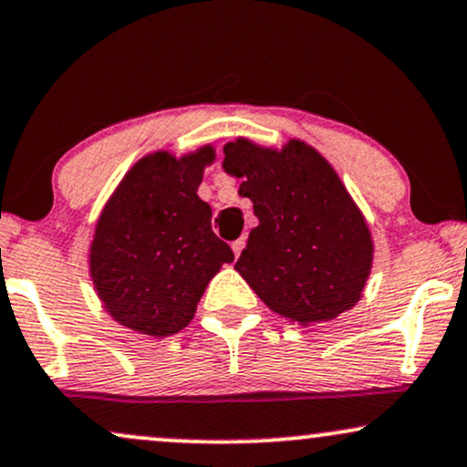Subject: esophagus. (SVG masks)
<instances>
[{"label":"esophagus","mask_w":467,"mask_h":467,"mask_svg":"<svg viewBox=\"0 0 467 467\" xmlns=\"http://www.w3.org/2000/svg\"><path fill=\"white\" fill-rule=\"evenodd\" d=\"M230 245H233V252H234V256H239L241 252H244V248H245V237H239V239H234L233 244H230Z\"/></svg>","instance_id":"obj_1"}]
</instances>
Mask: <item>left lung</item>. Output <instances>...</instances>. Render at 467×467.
<instances>
[{
  "mask_svg": "<svg viewBox=\"0 0 467 467\" xmlns=\"http://www.w3.org/2000/svg\"><path fill=\"white\" fill-rule=\"evenodd\" d=\"M223 171L241 178L258 226L234 269L274 313L302 326L335 319L361 300L374 241L328 161L300 139L263 148L223 145Z\"/></svg>",
  "mask_w": 467,
  "mask_h": 467,
  "instance_id": "obj_1",
  "label": "left lung"
}]
</instances>
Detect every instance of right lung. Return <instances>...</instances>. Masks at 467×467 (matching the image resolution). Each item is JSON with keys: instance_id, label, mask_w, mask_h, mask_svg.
<instances>
[{"instance_id": "1", "label": "right lung", "mask_w": 467, "mask_h": 467, "mask_svg": "<svg viewBox=\"0 0 467 467\" xmlns=\"http://www.w3.org/2000/svg\"><path fill=\"white\" fill-rule=\"evenodd\" d=\"M213 161V145L182 156L145 154L99 213L88 274L106 313L134 333H180L211 278L234 261L230 245L213 233L211 206L198 195Z\"/></svg>"}]
</instances>
